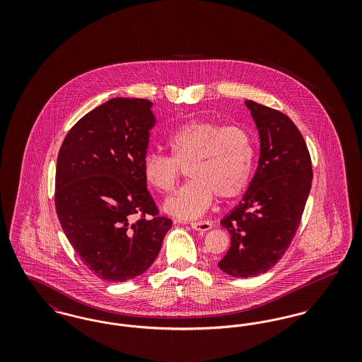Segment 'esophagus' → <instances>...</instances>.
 <instances>
[{"mask_svg": "<svg viewBox=\"0 0 362 362\" xmlns=\"http://www.w3.org/2000/svg\"><path fill=\"white\" fill-rule=\"evenodd\" d=\"M191 228L198 230V232H207L213 228V225L210 221H197V223H191Z\"/></svg>", "mask_w": 362, "mask_h": 362, "instance_id": "34e87169", "label": "esophagus"}]
</instances>
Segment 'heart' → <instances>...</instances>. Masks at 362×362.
<instances>
[{"mask_svg": "<svg viewBox=\"0 0 362 362\" xmlns=\"http://www.w3.org/2000/svg\"><path fill=\"white\" fill-rule=\"evenodd\" d=\"M167 146L171 156L145 155L142 173L153 189L170 192L180 177V167L187 165L191 180L164 202V210L176 218H198L214 195L221 201L238 198L251 182L255 145L240 126L209 119L186 122L168 136Z\"/></svg>", "mask_w": 362, "mask_h": 362, "instance_id": "1", "label": "heart"}]
</instances>
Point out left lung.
Returning <instances> with one entry per match:
<instances>
[{"label":"left lung","mask_w":362,"mask_h":362,"mask_svg":"<svg viewBox=\"0 0 362 362\" xmlns=\"http://www.w3.org/2000/svg\"><path fill=\"white\" fill-rule=\"evenodd\" d=\"M258 127V168L240 204L221 225L230 247L218 267L238 278L272 269L289 248L312 186V161L297 126L284 112L245 102Z\"/></svg>","instance_id":"8db88e82"}]
</instances>
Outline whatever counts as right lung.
<instances>
[{
  "instance_id": "obj_1",
  "label": "right lung",
  "mask_w": 362,
  "mask_h": 362,
  "mask_svg": "<svg viewBox=\"0 0 362 362\" xmlns=\"http://www.w3.org/2000/svg\"><path fill=\"white\" fill-rule=\"evenodd\" d=\"M152 105L115 98L96 107L70 129L57 158L61 226L86 267L108 282L145 273L173 226L158 214L142 173L156 123Z\"/></svg>"
}]
</instances>
